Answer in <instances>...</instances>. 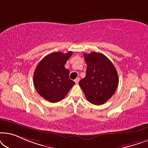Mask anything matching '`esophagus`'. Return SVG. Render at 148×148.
Segmentation results:
<instances>
[{"instance_id":"1","label":"esophagus","mask_w":148,"mask_h":148,"mask_svg":"<svg viewBox=\"0 0 148 148\" xmlns=\"http://www.w3.org/2000/svg\"><path fill=\"white\" fill-rule=\"evenodd\" d=\"M79 81V78H76L75 79V84H78Z\"/></svg>"}]
</instances>
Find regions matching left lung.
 <instances>
[{"instance_id":"left-lung-1","label":"left lung","mask_w":148,"mask_h":148,"mask_svg":"<svg viewBox=\"0 0 148 148\" xmlns=\"http://www.w3.org/2000/svg\"><path fill=\"white\" fill-rule=\"evenodd\" d=\"M87 64L86 75L79 82L86 98L93 104L100 105L114 94L119 76L112 62L99 52L84 53Z\"/></svg>"}]
</instances>
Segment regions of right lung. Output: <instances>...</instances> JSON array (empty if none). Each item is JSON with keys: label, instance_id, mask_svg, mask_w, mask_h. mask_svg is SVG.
Here are the masks:
<instances>
[{"label": "right lung", "instance_id": "1", "mask_svg": "<svg viewBox=\"0 0 148 148\" xmlns=\"http://www.w3.org/2000/svg\"><path fill=\"white\" fill-rule=\"evenodd\" d=\"M73 54L56 52L42 58L34 74V85L38 94L50 102L61 101L75 82L69 78V70L64 64Z\"/></svg>", "mask_w": 148, "mask_h": 148}]
</instances>
